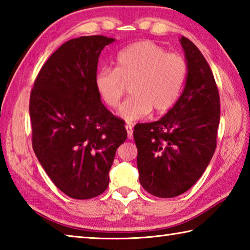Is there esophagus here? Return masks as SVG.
I'll return each instance as SVG.
<instances>
[{
  "label": "esophagus",
  "instance_id": "34e87169",
  "mask_svg": "<svg viewBox=\"0 0 250 250\" xmlns=\"http://www.w3.org/2000/svg\"><path fill=\"white\" fill-rule=\"evenodd\" d=\"M125 130L126 133H128V139L131 140L133 138V130H132V125H125Z\"/></svg>",
  "mask_w": 250,
  "mask_h": 250
}]
</instances>
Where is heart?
<instances>
[{
	"mask_svg": "<svg viewBox=\"0 0 250 250\" xmlns=\"http://www.w3.org/2000/svg\"><path fill=\"white\" fill-rule=\"evenodd\" d=\"M116 69L101 68L95 76L100 99L116 107L130 84L132 95L120 104L117 115L125 122L155 112L167 111L179 99L188 77V62L183 56L167 50L153 42L143 41L128 46L118 54Z\"/></svg>",
	"mask_w": 250,
	"mask_h": 250,
	"instance_id": "b5f03b06",
	"label": "heart"
}]
</instances>
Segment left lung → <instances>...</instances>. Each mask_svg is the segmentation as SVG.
Listing matches in <instances>:
<instances>
[{"instance_id": "left-lung-1", "label": "left lung", "mask_w": 250, "mask_h": 250, "mask_svg": "<svg viewBox=\"0 0 250 250\" xmlns=\"http://www.w3.org/2000/svg\"><path fill=\"white\" fill-rule=\"evenodd\" d=\"M188 62L183 92L160 120L138 124L139 181L158 197L179 196L196 183L215 149L221 117L219 95L209 65L195 45L180 39Z\"/></svg>"}]
</instances>
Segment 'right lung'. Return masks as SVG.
<instances>
[{
    "label": "right lung",
    "instance_id": "1",
    "mask_svg": "<svg viewBox=\"0 0 250 250\" xmlns=\"http://www.w3.org/2000/svg\"><path fill=\"white\" fill-rule=\"evenodd\" d=\"M115 41L95 35L66 42L42 67L31 92L34 152L53 183L76 200L107 189L116 151L126 139L124 122L95 87L101 50Z\"/></svg>",
    "mask_w": 250,
    "mask_h": 250
}]
</instances>
